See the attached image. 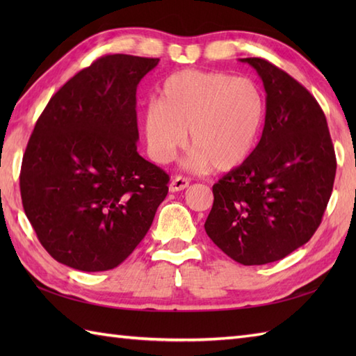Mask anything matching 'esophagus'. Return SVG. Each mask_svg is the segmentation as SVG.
Here are the masks:
<instances>
[{"label": "esophagus", "mask_w": 356, "mask_h": 356, "mask_svg": "<svg viewBox=\"0 0 356 356\" xmlns=\"http://www.w3.org/2000/svg\"><path fill=\"white\" fill-rule=\"evenodd\" d=\"M190 186V180L184 176H176L170 184V191L171 193H177V191H184L185 188Z\"/></svg>", "instance_id": "obj_1"}]
</instances>
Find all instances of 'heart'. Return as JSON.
Listing matches in <instances>:
<instances>
[{
    "label": "heart",
    "mask_w": 356,
    "mask_h": 356,
    "mask_svg": "<svg viewBox=\"0 0 356 356\" xmlns=\"http://www.w3.org/2000/svg\"><path fill=\"white\" fill-rule=\"evenodd\" d=\"M264 97L254 81L222 72L182 70L165 79L159 101L142 116L148 154L168 163L186 140L195 165L229 171L246 162L259 142Z\"/></svg>",
    "instance_id": "1"
}]
</instances>
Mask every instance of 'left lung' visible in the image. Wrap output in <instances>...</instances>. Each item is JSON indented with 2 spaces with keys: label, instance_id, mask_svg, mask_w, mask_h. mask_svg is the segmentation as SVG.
Returning a JSON list of instances; mask_svg holds the SVG:
<instances>
[{
  "label": "left lung",
  "instance_id": "8db88e82",
  "mask_svg": "<svg viewBox=\"0 0 356 356\" xmlns=\"http://www.w3.org/2000/svg\"><path fill=\"white\" fill-rule=\"evenodd\" d=\"M263 81L266 118L246 162L213 186L208 237L245 266L284 259L307 243L334 188L337 159L315 97L261 58H243Z\"/></svg>",
  "mask_w": 356,
  "mask_h": 356
}]
</instances>
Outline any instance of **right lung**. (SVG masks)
Wrapping results in <instances>:
<instances>
[{"mask_svg": "<svg viewBox=\"0 0 356 356\" xmlns=\"http://www.w3.org/2000/svg\"><path fill=\"white\" fill-rule=\"evenodd\" d=\"M157 58L105 55L51 96L22 157L30 225L56 261L119 266L145 237L170 177L138 153L136 90Z\"/></svg>", "mask_w": 356, "mask_h": 356, "instance_id": "obj_1", "label": "right lung"}]
</instances>
